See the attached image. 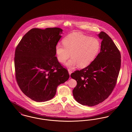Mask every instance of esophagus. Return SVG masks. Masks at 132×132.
I'll use <instances>...</instances> for the list:
<instances>
[{
  "label": "esophagus",
  "instance_id": "34e87169",
  "mask_svg": "<svg viewBox=\"0 0 132 132\" xmlns=\"http://www.w3.org/2000/svg\"><path fill=\"white\" fill-rule=\"evenodd\" d=\"M68 71H69V75H71V73H72V71L71 70V69H68Z\"/></svg>",
  "mask_w": 132,
  "mask_h": 132
}]
</instances>
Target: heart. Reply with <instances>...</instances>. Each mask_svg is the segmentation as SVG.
<instances>
[{
	"label": "heart",
	"instance_id": "obj_1",
	"mask_svg": "<svg viewBox=\"0 0 132 132\" xmlns=\"http://www.w3.org/2000/svg\"><path fill=\"white\" fill-rule=\"evenodd\" d=\"M63 45L57 44L55 48L57 61L64 63L70 56L72 58L66 63L67 67L73 69L78 65L79 68L87 67L96 58L100 49V42L94 37H89L75 32L66 37Z\"/></svg>",
	"mask_w": 132,
	"mask_h": 132
}]
</instances>
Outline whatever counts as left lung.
<instances>
[{"mask_svg": "<svg viewBox=\"0 0 132 132\" xmlns=\"http://www.w3.org/2000/svg\"><path fill=\"white\" fill-rule=\"evenodd\" d=\"M97 36L102 40L100 53L88 66L70 75L77 82L72 91L75 100L88 106L102 102L111 94L121 67V54L111 38L104 32Z\"/></svg>", "mask_w": 132, "mask_h": 132, "instance_id": "obj_1", "label": "left lung"}]
</instances>
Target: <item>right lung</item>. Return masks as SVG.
Instances as JSON below:
<instances>
[{"instance_id":"obj_1","label":"right lung","mask_w":132,"mask_h":132,"mask_svg":"<svg viewBox=\"0 0 132 132\" xmlns=\"http://www.w3.org/2000/svg\"><path fill=\"white\" fill-rule=\"evenodd\" d=\"M59 28L32 29L16 47V78L22 91L36 102H45L56 95L59 85L69 78L56 56V45L63 33Z\"/></svg>"}]
</instances>
